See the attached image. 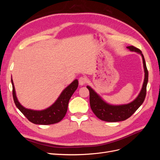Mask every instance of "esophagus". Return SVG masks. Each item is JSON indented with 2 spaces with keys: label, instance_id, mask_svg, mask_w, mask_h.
Instances as JSON below:
<instances>
[{
  "label": "esophagus",
  "instance_id": "1",
  "mask_svg": "<svg viewBox=\"0 0 160 160\" xmlns=\"http://www.w3.org/2000/svg\"><path fill=\"white\" fill-rule=\"evenodd\" d=\"M87 81H88V79H87L86 77H85V76L81 77H79V83L80 85H83L86 83Z\"/></svg>",
  "mask_w": 160,
  "mask_h": 160
}]
</instances>
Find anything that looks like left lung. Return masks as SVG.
<instances>
[{"instance_id": "1", "label": "left lung", "mask_w": 160, "mask_h": 160, "mask_svg": "<svg viewBox=\"0 0 160 160\" xmlns=\"http://www.w3.org/2000/svg\"><path fill=\"white\" fill-rule=\"evenodd\" d=\"M127 48L131 51L137 52L141 54L143 59L145 78L142 90L135 99L128 104L120 105H109L101 99V97L93 89L91 88L89 86H87V88L89 91V102L92 111L99 119L105 122H118L128 119L142 105L146 98L148 81V71L144 57L141 50L138 48L133 46H129Z\"/></svg>"}]
</instances>
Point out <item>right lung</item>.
<instances>
[{"label": "right lung", "instance_id": "obj_1", "mask_svg": "<svg viewBox=\"0 0 160 160\" xmlns=\"http://www.w3.org/2000/svg\"><path fill=\"white\" fill-rule=\"evenodd\" d=\"M12 85V96L17 108L31 122L38 125H50L59 122L67 113L68 103L72 95L78 87V80L75 79L62 91L57 101L49 108L41 111L26 109L22 106L17 98L15 89L11 79Z\"/></svg>", "mask_w": 160, "mask_h": 160}]
</instances>
